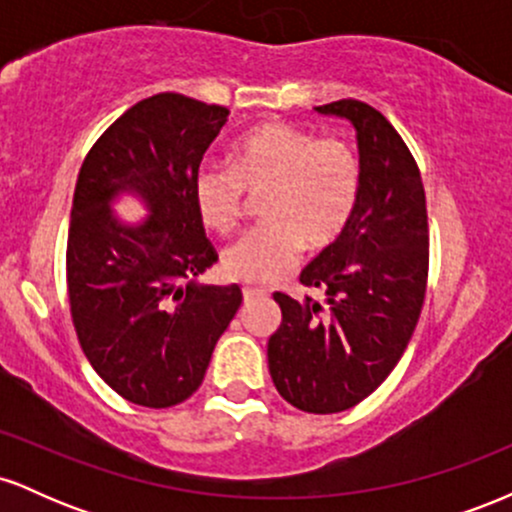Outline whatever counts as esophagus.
I'll return each instance as SVG.
<instances>
[{"mask_svg":"<svg viewBox=\"0 0 512 512\" xmlns=\"http://www.w3.org/2000/svg\"><path fill=\"white\" fill-rule=\"evenodd\" d=\"M262 296H267V291H264V289H257V286H245V289H243V298H245V303H248V301H255V298H262Z\"/></svg>","mask_w":512,"mask_h":512,"instance_id":"esophagus-1","label":"esophagus"}]
</instances>
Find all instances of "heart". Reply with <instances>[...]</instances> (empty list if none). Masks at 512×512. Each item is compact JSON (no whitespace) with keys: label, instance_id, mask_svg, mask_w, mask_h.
Here are the masks:
<instances>
[{"label":"heart","instance_id":"b5f03b06","mask_svg":"<svg viewBox=\"0 0 512 512\" xmlns=\"http://www.w3.org/2000/svg\"><path fill=\"white\" fill-rule=\"evenodd\" d=\"M231 168L202 166L192 182L199 221L226 236L238 226L243 190L260 195V216L223 255L245 284H269L298 260L303 245L325 250L346 231L361 192V168L342 139H317L286 122H264L233 144Z\"/></svg>","mask_w":512,"mask_h":512}]
</instances>
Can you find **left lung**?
Wrapping results in <instances>:
<instances>
[{"label":"left lung","instance_id":"1","mask_svg":"<svg viewBox=\"0 0 512 512\" xmlns=\"http://www.w3.org/2000/svg\"><path fill=\"white\" fill-rule=\"evenodd\" d=\"M315 113L356 129L361 192L346 231L301 272L325 303L274 293L281 325L267 342L269 375L286 402L337 414L378 390L407 349L428 276V216L407 144L368 103L334 101Z\"/></svg>","mask_w":512,"mask_h":512}]
</instances>
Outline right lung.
<instances>
[{
    "label": "right lung",
    "instance_id": "right-lung-1",
    "mask_svg": "<svg viewBox=\"0 0 512 512\" xmlns=\"http://www.w3.org/2000/svg\"><path fill=\"white\" fill-rule=\"evenodd\" d=\"M228 108L156 93L127 110L88 151L76 180L67 289L81 349L117 395L142 407L185 402L238 313L236 284L199 281L216 262L192 182ZM145 209L125 222L116 207Z\"/></svg>",
    "mask_w": 512,
    "mask_h": 512
}]
</instances>
